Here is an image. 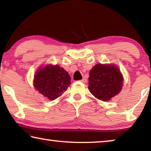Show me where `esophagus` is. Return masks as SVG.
Returning <instances> with one entry per match:
<instances>
[{
  "instance_id": "obj_1",
  "label": "esophagus",
  "mask_w": 151,
  "mask_h": 151,
  "mask_svg": "<svg viewBox=\"0 0 151 151\" xmlns=\"http://www.w3.org/2000/svg\"><path fill=\"white\" fill-rule=\"evenodd\" d=\"M81 82L87 83V78H83V79L81 80Z\"/></svg>"
}]
</instances>
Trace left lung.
I'll return each mask as SVG.
<instances>
[{"label":"left lung","instance_id":"obj_1","mask_svg":"<svg viewBox=\"0 0 151 151\" xmlns=\"http://www.w3.org/2000/svg\"><path fill=\"white\" fill-rule=\"evenodd\" d=\"M123 76L113 65L98 64L89 72L88 89L96 98L108 101L122 88Z\"/></svg>","mask_w":151,"mask_h":151}]
</instances>
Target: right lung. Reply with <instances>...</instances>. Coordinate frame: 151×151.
Wrapping results in <instances>:
<instances>
[{"instance_id":"right-lung-1","label":"right lung","mask_w":151,"mask_h":151,"mask_svg":"<svg viewBox=\"0 0 151 151\" xmlns=\"http://www.w3.org/2000/svg\"><path fill=\"white\" fill-rule=\"evenodd\" d=\"M70 81V76L64 68L58 65H47L37 71L34 85L45 97L53 100L66 91Z\"/></svg>"}]
</instances>
